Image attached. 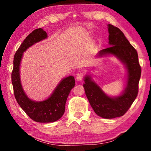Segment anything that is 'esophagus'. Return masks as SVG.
<instances>
[{
	"mask_svg": "<svg viewBox=\"0 0 151 151\" xmlns=\"http://www.w3.org/2000/svg\"><path fill=\"white\" fill-rule=\"evenodd\" d=\"M83 77H84V75L83 73H78L77 75L76 76V81H82V80L83 79Z\"/></svg>",
	"mask_w": 151,
	"mask_h": 151,
	"instance_id": "34e87169",
	"label": "esophagus"
}]
</instances>
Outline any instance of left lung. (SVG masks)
Returning <instances> with one entry per match:
<instances>
[{"mask_svg": "<svg viewBox=\"0 0 151 151\" xmlns=\"http://www.w3.org/2000/svg\"><path fill=\"white\" fill-rule=\"evenodd\" d=\"M107 26L110 47L99 51L98 57L112 55L121 61L127 69V85L120 95L109 96L91 75H86L83 87L89 103L97 115L104 119H114L124 115L137 96L141 68L137 50L123 32L113 25Z\"/></svg>", "mask_w": 151, "mask_h": 151, "instance_id": "1", "label": "left lung"}]
</instances>
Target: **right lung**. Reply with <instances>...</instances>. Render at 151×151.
Listing matches in <instances>:
<instances>
[{"instance_id":"obj_1","label":"right lung","mask_w":151,"mask_h":151,"mask_svg":"<svg viewBox=\"0 0 151 151\" xmlns=\"http://www.w3.org/2000/svg\"><path fill=\"white\" fill-rule=\"evenodd\" d=\"M47 38V33L42 29H37L30 33L15 53L12 72V83L18 104L27 115L38 122H52L62 117L65 111V104L68 94L75 85V77L64 78L48 99L34 101L29 99L22 88L20 77V65L23 52L28 48Z\"/></svg>"}]
</instances>
